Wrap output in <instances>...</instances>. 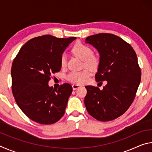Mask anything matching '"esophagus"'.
<instances>
[{"instance_id":"34e87169","label":"esophagus","mask_w":152,"mask_h":152,"mask_svg":"<svg viewBox=\"0 0 152 152\" xmlns=\"http://www.w3.org/2000/svg\"><path fill=\"white\" fill-rule=\"evenodd\" d=\"M80 87H81L80 85H79V84H74L72 85V88L73 90H76L78 89V88H80Z\"/></svg>"}]
</instances>
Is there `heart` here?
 <instances>
[{
  "label": "heart",
  "mask_w": 152,
  "mask_h": 152,
  "mask_svg": "<svg viewBox=\"0 0 152 152\" xmlns=\"http://www.w3.org/2000/svg\"><path fill=\"white\" fill-rule=\"evenodd\" d=\"M72 51L74 55L83 60L84 64L90 68H95L99 65V59L92 54V50L89 46L82 43H77L73 46ZM66 57L63 54L61 57L60 64L61 67L66 66ZM90 76V72L84 70L80 72H72L68 74L67 78L69 81L76 84H81L86 80Z\"/></svg>",
  "instance_id": "1"
}]
</instances>
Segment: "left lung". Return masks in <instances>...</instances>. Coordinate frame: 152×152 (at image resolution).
<instances>
[{
	"label": "left lung",
	"mask_w": 152,
	"mask_h": 152,
	"mask_svg": "<svg viewBox=\"0 0 152 152\" xmlns=\"http://www.w3.org/2000/svg\"><path fill=\"white\" fill-rule=\"evenodd\" d=\"M100 55L96 82L106 80L103 89L86 86V110L101 121L117 119L125 113L134 100L141 81L137 55L128 43L110 33H99L86 38Z\"/></svg>",
	"instance_id": "obj_1"
}]
</instances>
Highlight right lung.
<instances>
[{
	"label": "right lung",
	"mask_w": 152,
	"mask_h": 152,
	"mask_svg": "<svg viewBox=\"0 0 152 152\" xmlns=\"http://www.w3.org/2000/svg\"><path fill=\"white\" fill-rule=\"evenodd\" d=\"M76 39L45 35L28 41L12 64V92L18 106L27 116L40 124H53L65 113L72 92L70 84L58 89L49 86L51 74L61 68V57Z\"/></svg>",
	"instance_id": "right-lung-1"
}]
</instances>
